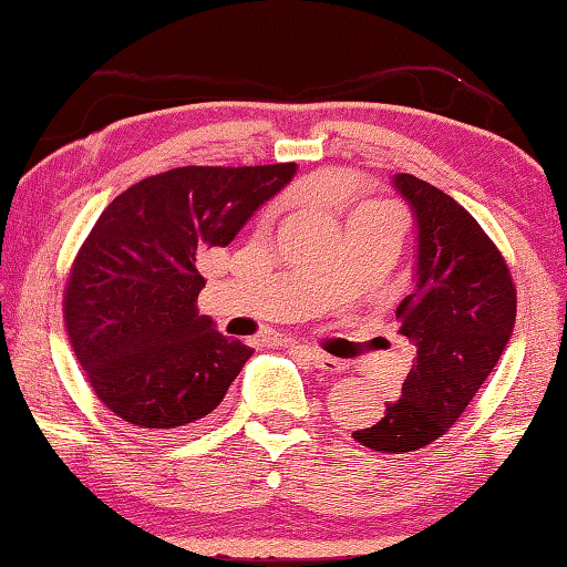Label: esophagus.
I'll use <instances>...</instances> for the list:
<instances>
[{
  "mask_svg": "<svg viewBox=\"0 0 567 567\" xmlns=\"http://www.w3.org/2000/svg\"><path fill=\"white\" fill-rule=\"evenodd\" d=\"M302 358L312 364V368H318L324 375H338V372L344 370V364L338 358H330V354H322L318 350H310V348H300Z\"/></svg>",
  "mask_w": 567,
  "mask_h": 567,
  "instance_id": "1",
  "label": "esophagus"
}]
</instances>
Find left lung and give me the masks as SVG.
Segmentation results:
<instances>
[{
  "label": "left lung",
  "instance_id": "left-lung-1",
  "mask_svg": "<svg viewBox=\"0 0 567 567\" xmlns=\"http://www.w3.org/2000/svg\"><path fill=\"white\" fill-rule=\"evenodd\" d=\"M392 187L415 217V290L398 305L412 368L398 400L352 437L380 453H412L445 435L505 352L515 285L493 239L453 197L412 175Z\"/></svg>",
  "mask_w": 567,
  "mask_h": 567
}]
</instances>
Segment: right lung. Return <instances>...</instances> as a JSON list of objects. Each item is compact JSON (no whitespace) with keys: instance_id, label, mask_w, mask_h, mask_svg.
Segmentation results:
<instances>
[{"instance_id":"add662e5","label":"right lung","mask_w":567,"mask_h":567,"mask_svg":"<svg viewBox=\"0 0 567 567\" xmlns=\"http://www.w3.org/2000/svg\"><path fill=\"white\" fill-rule=\"evenodd\" d=\"M295 162L177 167L124 189L94 223L64 290L76 360L124 422L175 430L207 417L252 358L197 312L203 257L227 247Z\"/></svg>"}]
</instances>
